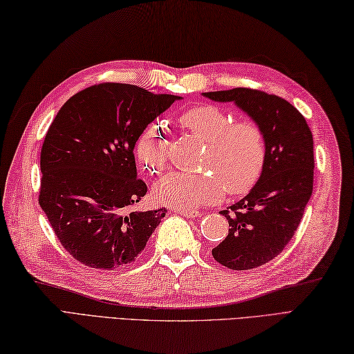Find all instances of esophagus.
I'll return each instance as SVG.
<instances>
[{
    "label": "esophagus",
    "instance_id": "esophagus-1",
    "mask_svg": "<svg viewBox=\"0 0 354 354\" xmlns=\"http://www.w3.org/2000/svg\"><path fill=\"white\" fill-rule=\"evenodd\" d=\"M175 213L181 214L184 217H190V219H194V217L199 216V213L194 212V209H190V212H187V209H175Z\"/></svg>",
    "mask_w": 354,
    "mask_h": 354
}]
</instances>
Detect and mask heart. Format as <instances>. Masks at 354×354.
Instances as JSON below:
<instances>
[{
	"instance_id": "obj_1",
	"label": "heart",
	"mask_w": 354,
	"mask_h": 354,
	"mask_svg": "<svg viewBox=\"0 0 354 354\" xmlns=\"http://www.w3.org/2000/svg\"><path fill=\"white\" fill-rule=\"evenodd\" d=\"M178 123L207 142L202 167L212 173H169L153 189L158 202L190 212L217 204L225 192L237 196L259 183L265 170L268 145L257 122L251 118L234 120L230 112L214 104H198L179 114ZM167 150L164 126L152 123L138 137L135 156L141 169L153 175L164 170Z\"/></svg>"
}]
</instances>
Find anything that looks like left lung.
I'll list each match as a JSON object with an SVG mask.
<instances>
[{
  "label": "left lung",
  "mask_w": 354,
  "mask_h": 354,
  "mask_svg": "<svg viewBox=\"0 0 354 354\" xmlns=\"http://www.w3.org/2000/svg\"><path fill=\"white\" fill-rule=\"evenodd\" d=\"M204 95L234 102L265 132V170L243 199L221 212L230 223L228 236L212 251L214 260L228 269L259 268L290 242L312 196V132L301 112L275 94L232 88Z\"/></svg>",
  "instance_id": "1"
}]
</instances>
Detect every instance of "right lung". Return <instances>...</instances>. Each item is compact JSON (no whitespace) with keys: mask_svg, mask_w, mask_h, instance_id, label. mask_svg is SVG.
Here are the masks:
<instances>
[{"mask_svg":"<svg viewBox=\"0 0 354 354\" xmlns=\"http://www.w3.org/2000/svg\"><path fill=\"white\" fill-rule=\"evenodd\" d=\"M178 99L104 82L82 89L59 109L41 149L39 205L79 263L104 270L132 263L167 213L133 209L147 193L137 178L133 147Z\"/></svg>","mask_w":354,"mask_h":354,"instance_id":"1","label":"right lung"}]
</instances>
